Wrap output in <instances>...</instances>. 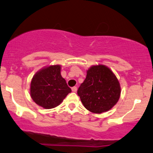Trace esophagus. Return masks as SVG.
I'll return each instance as SVG.
<instances>
[{
  "label": "esophagus",
  "mask_w": 153,
  "mask_h": 153,
  "mask_svg": "<svg viewBox=\"0 0 153 153\" xmlns=\"http://www.w3.org/2000/svg\"><path fill=\"white\" fill-rule=\"evenodd\" d=\"M71 90H72V91H73V92H76L77 88H76V87H73V88H71Z\"/></svg>",
  "instance_id": "obj_1"
}]
</instances>
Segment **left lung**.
Segmentation results:
<instances>
[{"label": "left lung", "mask_w": 153, "mask_h": 153, "mask_svg": "<svg viewBox=\"0 0 153 153\" xmlns=\"http://www.w3.org/2000/svg\"><path fill=\"white\" fill-rule=\"evenodd\" d=\"M121 88L113 71L104 65H92L77 94L88 111L101 114L109 111L117 103Z\"/></svg>", "instance_id": "left-lung-1"}]
</instances>
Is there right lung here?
Returning <instances> with one entry per match:
<instances>
[{"instance_id": "1", "label": "right lung", "mask_w": 153, "mask_h": 153, "mask_svg": "<svg viewBox=\"0 0 153 153\" xmlns=\"http://www.w3.org/2000/svg\"><path fill=\"white\" fill-rule=\"evenodd\" d=\"M61 65H52L38 71L30 82L33 101L44 109L59 106L71 90L60 74Z\"/></svg>"}]
</instances>
